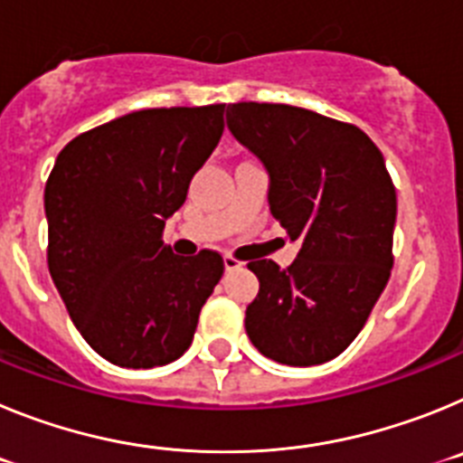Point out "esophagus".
<instances>
[{
  "mask_svg": "<svg viewBox=\"0 0 463 463\" xmlns=\"http://www.w3.org/2000/svg\"><path fill=\"white\" fill-rule=\"evenodd\" d=\"M241 267H243V261L236 260L234 255H224V269H227V271H236V269Z\"/></svg>",
  "mask_w": 463,
  "mask_h": 463,
  "instance_id": "34e87169",
  "label": "esophagus"
}]
</instances>
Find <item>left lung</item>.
Here are the masks:
<instances>
[{
	"instance_id": "8db88e82",
	"label": "left lung",
	"mask_w": 463,
	"mask_h": 463,
	"mask_svg": "<svg viewBox=\"0 0 463 463\" xmlns=\"http://www.w3.org/2000/svg\"><path fill=\"white\" fill-rule=\"evenodd\" d=\"M227 127L269 171V206L292 241V267L248 264L260 292L245 331L264 357L315 366L357 338L390 280L396 192L373 141L350 122L288 104L239 101Z\"/></svg>"
}]
</instances>
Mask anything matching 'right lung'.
<instances>
[{"label": "right lung", "instance_id": "right-lung-1", "mask_svg": "<svg viewBox=\"0 0 463 463\" xmlns=\"http://www.w3.org/2000/svg\"><path fill=\"white\" fill-rule=\"evenodd\" d=\"M224 104L134 110L79 134L46 183L48 271L80 336L122 369L175 362L224 273L171 252L166 218L218 146Z\"/></svg>", "mask_w": 463, "mask_h": 463}]
</instances>
